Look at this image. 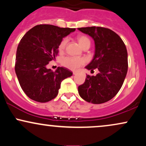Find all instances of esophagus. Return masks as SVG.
<instances>
[{"label": "esophagus", "mask_w": 146, "mask_h": 146, "mask_svg": "<svg viewBox=\"0 0 146 146\" xmlns=\"http://www.w3.org/2000/svg\"><path fill=\"white\" fill-rule=\"evenodd\" d=\"M77 74V72H73V75H76Z\"/></svg>", "instance_id": "obj_1"}]
</instances>
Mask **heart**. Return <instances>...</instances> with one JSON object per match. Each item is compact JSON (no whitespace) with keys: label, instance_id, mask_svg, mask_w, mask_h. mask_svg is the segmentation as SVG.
Wrapping results in <instances>:
<instances>
[{"label":"heart","instance_id":"heart-1","mask_svg":"<svg viewBox=\"0 0 146 146\" xmlns=\"http://www.w3.org/2000/svg\"><path fill=\"white\" fill-rule=\"evenodd\" d=\"M77 39H78L79 44L82 48L85 45L90 44L89 38L85 36H79L77 38ZM67 41L66 38H63L62 40L59 45H58V50L60 51H64V49L66 47V44H67ZM61 63L64 66L68 68V69H71L72 71H76L80 66L84 64L85 60L84 58H77V57L66 56L62 59Z\"/></svg>","mask_w":146,"mask_h":146}]
</instances>
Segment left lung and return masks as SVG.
<instances>
[{
    "instance_id": "obj_1",
    "label": "left lung",
    "mask_w": 146,
    "mask_h": 146,
    "mask_svg": "<svg viewBox=\"0 0 146 146\" xmlns=\"http://www.w3.org/2000/svg\"><path fill=\"white\" fill-rule=\"evenodd\" d=\"M94 40L95 55L86 66L93 71L95 76L88 75L78 93L83 100L99 104L113 99L121 88L128 71V53L121 38L109 29L101 27L78 28Z\"/></svg>"
}]
</instances>
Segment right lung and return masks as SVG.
I'll return each instance as SVG.
<instances>
[{"label": "right lung", "mask_w": 146, "mask_h": 146, "mask_svg": "<svg viewBox=\"0 0 146 146\" xmlns=\"http://www.w3.org/2000/svg\"><path fill=\"white\" fill-rule=\"evenodd\" d=\"M75 31L51 25H36L27 31L18 44L15 71L25 93L31 100L44 103L58 94L62 80L73 73L58 67L55 72L46 68L56 59L58 45L63 38Z\"/></svg>", "instance_id": "add662e5"}]
</instances>
